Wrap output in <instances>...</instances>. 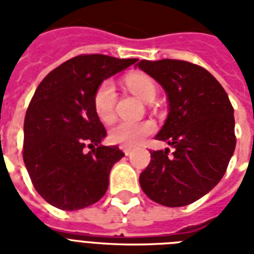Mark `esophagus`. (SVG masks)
<instances>
[{"label":"esophagus","mask_w":254,"mask_h":254,"mask_svg":"<svg viewBox=\"0 0 254 254\" xmlns=\"http://www.w3.org/2000/svg\"><path fill=\"white\" fill-rule=\"evenodd\" d=\"M121 149H123L124 154L125 155H129L131 153V150H133L131 147H127V146H121Z\"/></svg>","instance_id":"1"}]
</instances>
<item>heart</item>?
<instances>
[{"mask_svg": "<svg viewBox=\"0 0 254 254\" xmlns=\"http://www.w3.org/2000/svg\"><path fill=\"white\" fill-rule=\"evenodd\" d=\"M127 88L143 101H151L157 95V85L150 77L141 73H131L125 79ZM117 93L115 83L109 79L101 81L93 93V108L97 117L103 123H111L115 119V107ZM155 130L153 121L145 120L138 123L121 121L112 127L109 131V139L120 146H135L143 138L150 135Z\"/></svg>", "mask_w": 254, "mask_h": 254, "instance_id": "obj_1", "label": "heart"}]
</instances>
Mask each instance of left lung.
<instances>
[{
  "label": "left lung",
  "mask_w": 254,
  "mask_h": 254,
  "mask_svg": "<svg viewBox=\"0 0 254 254\" xmlns=\"http://www.w3.org/2000/svg\"><path fill=\"white\" fill-rule=\"evenodd\" d=\"M138 67L162 85L169 116L155 139L174 147L151 150L141 189L166 207L191 204L227 171L236 147L233 107L221 84L200 65L178 59L141 61Z\"/></svg>",
  "instance_id": "8db88e82"
}]
</instances>
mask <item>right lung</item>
I'll use <instances>...</instances> for the list:
<instances>
[{
	"instance_id": "right-lung-1",
	"label": "right lung",
	"mask_w": 254,
	"mask_h": 254,
	"mask_svg": "<svg viewBox=\"0 0 254 254\" xmlns=\"http://www.w3.org/2000/svg\"><path fill=\"white\" fill-rule=\"evenodd\" d=\"M135 62L79 55L38 85L25 116L22 154L37 192L54 207L76 211L107 192L109 173L124 153L99 145L107 130L96 115L93 93L104 79Z\"/></svg>"
}]
</instances>
